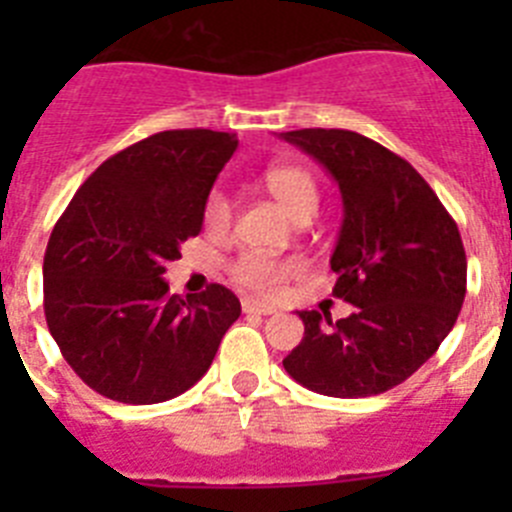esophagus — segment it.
Segmentation results:
<instances>
[{
	"mask_svg": "<svg viewBox=\"0 0 512 512\" xmlns=\"http://www.w3.org/2000/svg\"><path fill=\"white\" fill-rule=\"evenodd\" d=\"M241 307H243V312H248V315H274V312H277V307H271V305H266V302H259V300H243L241 302Z\"/></svg>",
	"mask_w": 512,
	"mask_h": 512,
	"instance_id": "1",
	"label": "esophagus"
}]
</instances>
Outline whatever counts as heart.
Wrapping results in <instances>:
<instances>
[{"mask_svg":"<svg viewBox=\"0 0 512 512\" xmlns=\"http://www.w3.org/2000/svg\"><path fill=\"white\" fill-rule=\"evenodd\" d=\"M264 184L271 192V197L295 217H312L318 210V187L315 179L307 169L297 164L271 166L264 174ZM205 225L212 233H228L235 217L233 197L225 189H212L205 200ZM230 279L241 287L251 289L256 295H274L282 289L287 279L297 277L302 271V264L295 259H274L259 251H243L235 256L228 266Z\"/></svg>","mask_w":512,"mask_h":512,"instance_id":"obj_1","label":"heart"}]
</instances>
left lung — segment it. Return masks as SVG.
I'll list each match as a JSON object with an SVG mask.
<instances>
[{
    "label": "left lung",
    "mask_w": 512,
    "mask_h": 512,
    "mask_svg": "<svg viewBox=\"0 0 512 512\" xmlns=\"http://www.w3.org/2000/svg\"><path fill=\"white\" fill-rule=\"evenodd\" d=\"M338 182L343 223L330 269L348 318L302 310L305 338L284 359L295 382L328 397H372L438 351L467 295V253L454 217L397 153L354 130L282 133Z\"/></svg>",
    "instance_id": "obj_1"
}]
</instances>
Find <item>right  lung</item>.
I'll use <instances>...</instances> for the list:
<instances>
[{
	"instance_id": "obj_1",
	"label": "right lung",
	"mask_w": 512,
	"mask_h": 512,
	"mask_svg": "<svg viewBox=\"0 0 512 512\" xmlns=\"http://www.w3.org/2000/svg\"><path fill=\"white\" fill-rule=\"evenodd\" d=\"M238 138L164 130L115 153L58 217L43 259L45 323L94 392L128 405L182 395L210 369L241 302L223 284L169 295L161 277L202 230Z\"/></svg>"
}]
</instances>
